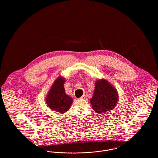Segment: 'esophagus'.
Returning <instances> with one entry per match:
<instances>
[{"mask_svg": "<svg viewBox=\"0 0 158 158\" xmlns=\"http://www.w3.org/2000/svg\"><path fill=\"white\" fill-rule=\"evenodd\" d=\"M85 97H85V95H82V96L80 98V99H85Z\"/></svg>", "mask_w": 158, "mask_h": 158, "instance_id": "obj_1", "label": "esophagus"}]
</instances>
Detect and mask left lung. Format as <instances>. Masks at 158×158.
Masks as SVG:
<instances>
[{"label": "left lung", "mask_w": 158, "mask_h": 158, "mask_svg": "<svg viewBox=\"0 0 158 158\" xmlns=\"http://www.w3.org/2000/svg\"><path fill=\"white\" fill-rule=\"evenodd\" d=\"M118 94L117 89L105 79L98 80L90 102L93 110L98 114H105L117 104Z\"/></svg>", "instance_id": "obj_1"}]
</instances>
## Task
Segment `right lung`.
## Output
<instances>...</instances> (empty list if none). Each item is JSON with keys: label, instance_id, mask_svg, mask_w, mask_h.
<instances>
[{"label": "right lung", "instance_id": "obj_1", "mask_svg": "<svg viewBox=\"0 0 158 158\" xmlns=\"http://www.w3.org/2000/svg\"><path fill=\"white\" fill-rule=\"evenodd\" d=\"M65 79L59 77L54 82L46 97V103L54 111L63 114L68 111L73 102V99L68 95L64 88Z\"/></svg>", "mask_w": 158, "mask_h": 158}]
</instances>
